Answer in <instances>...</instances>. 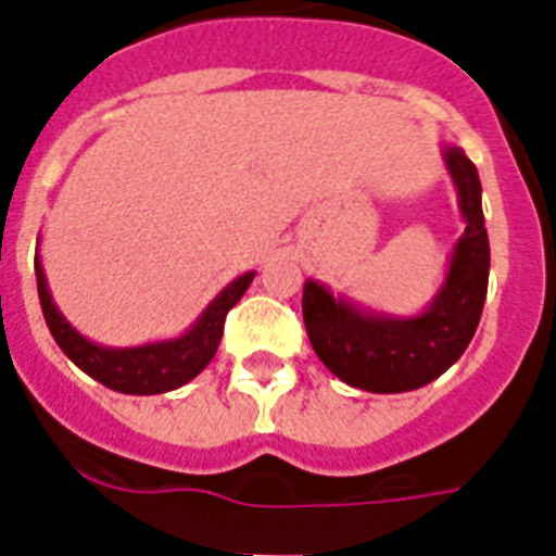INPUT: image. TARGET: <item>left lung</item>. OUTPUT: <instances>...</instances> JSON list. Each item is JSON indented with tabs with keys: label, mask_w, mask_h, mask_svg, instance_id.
Segmentation results:
<instances>
[{
	"label": "left lung",
	"mask_w": 556,
	"mask_h": 556,
	"mask_svg": "<svg viewBox=\"0 0 556 556\" xmlns=\"http://www.w3.org/2000/svg\"><path fill=\"white\" fill-rule=\"evenodd\" d=\"M458 206L466 220L450 274L418 316H381L348 300H333L307 279L302 316L316 356L333 376L367 393H407L450 370L478 330L489 286V235L480 208V177L464 149H444Z\"/></svg>",
	"instance_id": "8db88e82"
}]
</instances>
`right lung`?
I'll return each mask as SVG.
<instances>
[{"instance_id": "add662e5", "label": "right lung", "mask_w": 556, "mask_h": 556, "mask_svg": "<svg viewBox=\"0 0 556 556\" xmlns=\"http://www.w3.org/2000/svg\"><path fill=\"white\" fill-rule=\"evenodd\" d=\"M251 279H254V270L237 277L235 282H228L214 296L212 305L200 314V319L184 336H177V339L141 344V348H101V344L84 339L64 319L62 311L55 307L48 279H45V268H41V260L36 256V286H39L41 314H45V321H48L55 344L87 376H92V379L101 381L110 390H118V393L127 395L169 393V390H177V387H184L186 381L194 379L212 362L214 353H217L226 314L240 302L242 293L249 291Z\"/></svg>"}]
</instances>
